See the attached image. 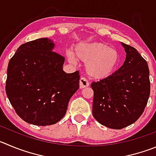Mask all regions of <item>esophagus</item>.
Instances as JSON below:
<instances>
[{"label": "esophagus", "mask_w": 156, "mask_h": 156, "mask_svg": "<svg viewBox=\"0 0 156 156\" xmlns=\"http://www.w3.org/2000/svg\"><path fill=\"white\" fill-rule=\"evenodd\" d=\"M88 85H89V83H88V80L85 78H84V77H81L79 81L80 88H84L85 87H88Z\"/></svg>", "instance_id": "34e87169"}]
</instances>
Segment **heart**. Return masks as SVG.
<instances>
[{"mask_svg":"<svg viewBox=\"0 0 156 156\" xmlns=\"http://www.w3.org/2000/svg\"><path fill=\"white\" fill-rule=\"evenodd\" d=\"M67 57L72 64L77 63L76 58L86 63L87 74L94 79H103L112 75L120 62L119 51L101 42L78 43L74 48V54L68 51Z\"/></svg>","mask_w":156,"mask_h":156,"instance_id":"b5f03b06","label":"heart"}]
</instances>
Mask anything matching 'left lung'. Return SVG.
Instances as JSON below:
<instances>
[{"mask_svg":"<svg viewBox=\"0 0 156 156\" xmlns=\"http://www.w3.org/2000/svg\"><path fill=\"white\" fill-rule=\"evenodd\" d=\"M124 64L108 78L92 82V114L102 126L122 129L133 124L143 113L150 94L148 63L135 48L122 43Z\"/></svg>","mask_w":156,"mask_h":156,"instance_id":"1","label":"left lung"}]
</instances>
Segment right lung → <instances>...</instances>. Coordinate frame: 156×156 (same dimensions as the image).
<instances>
[{
  "label": "right lung",
  "instance_id": "right-lung-1",
  "mask_svg": "<svg viewBox=\"0 0 156 156\" xmlns=\"http://www.w3.org/2000/svg\"><path fill=\"white\" fill-rule=\"evenodd\" d=\"M54 48L47 37L28 41L17 48L8 64L6 94L17 115L29 124L59 122L79 88L78 71L65 72V58Z\"/></svg>",
  "mask_w": 156,
  "mask_h": 156
}]
</instances>
